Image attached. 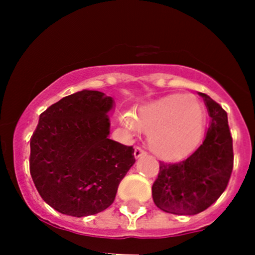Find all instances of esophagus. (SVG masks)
Wrapping results in <instances>:
<instances>
[{"label":"esophagus","instance_id":"1","mask_svg":"<svg viewBox=\"0 0 255 255\" xmlns=\"http://www.w3.org/2000/svg\"><path fill=\"white\" fill-rule=\"evenodd\" d=\"M143 155H145V151H144L142 148H139V146H135V148H134V158L138 159V158H140V156H143Z\"/></svg>","mask_w":255,"mask_h":255}]
</instances>
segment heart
Listing matches in <instances>:
<instances>
[{
    "label": "heart",
    "mask_w": 255,
    "mask_h": 255,
    "mask_svg": "<svg viewBox=\"0 0 255 255\" xmlns=\"http://www.w3.org/2000/svg\"><path fill=\"white\" fill-rule=\"evenodd\" d=\"M128 132L148 133L146 142L156 158L179 161L199 146L205 133L206 115L201 101L191 94H169L140 105L121 116Z\"/></svg>",
    "instance_id": "b5f03b06"
}]
</instances>
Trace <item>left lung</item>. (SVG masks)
Returning <instances> with one entry per match:
<instances>
[{"mask_svg": "<svg viewBox=\"0 0 255 255\" xmlns=\"http://www.w3.org/2000/svg\"><path fill=\"white\" fill-rule=\"evenodd\" d=\"M211 125L204 143L185 160L160 161L151 187L154 204L164 212L197 215L217 201L230 181L233 169V144L227 112L206 94Z\"/></svg>", "mask_w": 255, "mask_h": 255, "instance_id": "left-lung-1", "label": "left lung"}]
</instances>
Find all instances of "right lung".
Returning a JSON list of instances; mask_svg holds the SVG:
<instances>
[{
  "mask_svg": "<svg viewBox=\"0 0 255 255\" xmlns=\"http://www.w3.org/2000/svg\"><path fill=\"white\" fill-rule=\"evenodd\" d=\"M113 99L82 90L40 115L30 138L29 170L45 202L64 215H95L111 206L135 163L133 146L110 139Z\"/></svg>",
  "mask_w": 255,
  "mask_h": 255,
  "instance_id": "right-lung-1",
  "label": "right lung"
}]
</instances>
